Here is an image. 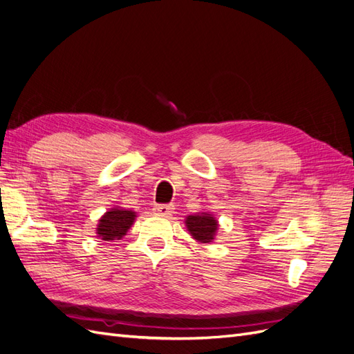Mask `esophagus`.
Segmentation results:
<instances>
[{"label":"esophagus","instance_id":"esophagus-1","mask_svg":"<svg viewBox=\"0 0 354 354\" xmlns=\"http://www.w3.org/2000/svg\"><path fill=\"white\" fill-rule=\"evenodd\" d=\"M155 211H156V214H159V216L168 217V216H171V214H173V207H171V205H158L155 208Z\"/></svg>","mask_w":354,"mask_h":354}]
</instances>
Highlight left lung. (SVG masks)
Masks as SVG:
<instances>
[{
	"label": "left lung",
	"instance_id": "1",
	"mask_svg": "<svg viewBox=\"0 0 354 354\" xmlns=\"http://www.w3.org/2000/svg\"><path fill=\"white\" fill-rule=\"evenodd\" d=\"M186 226L190 232L192 236L196 241L207 243L214 239V234L217 232V220L211 217L209 214H196V216H189L186 218Z\"/></svg>",
	"mask_w": 354,
	"mask_h": 354
}]
</instances>
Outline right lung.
Segmentation results:
<instances>
[{
  "mask_svg": "<svg viewBox=\"0 0 354 354\" xmlns=\"http://www.w3.org/2000/svg\"><path fill=\"white\" fill-rule=\"evenodd\" d=\"M136 212L121 209V208H112L99 220L97 234L103 241H115L121 239L124 234L131 227L134 223Z\"/></svg>",
  "mask_w": 354,
  "mask_h": 354,
  "instance_id": "1",
  "label": "right lung"
}]
</instances>
